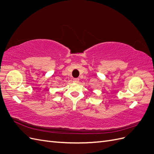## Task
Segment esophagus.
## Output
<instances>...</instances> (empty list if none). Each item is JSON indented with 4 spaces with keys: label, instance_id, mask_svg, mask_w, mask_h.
I'll use <instances>...</instances> for the list:
<instances>
[{
    "label": "esophagus",
    "instance_id": "obj_1",
    "mask_svg": "<svg viewBox=\"0 0 154 154\" xmlns=\"http://www.w3.org/2000/svg\"><path fill=\"white\" fill-rule=\"evenodd\" d=\"M79 80H79L78 78H74L72 81H73V82H74V83H78V82H79Z\"/></svg>",
    "mask_w": 154,
    "mask_h": 154
}]
</instances>
